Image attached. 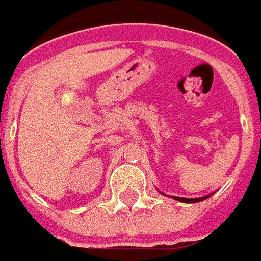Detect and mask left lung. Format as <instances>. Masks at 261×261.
Masks as SVG:
<instances>
[{
	"label": "left lung",
	"mask_w": 261,
	"mask_h": 261,
	"mask_svg": "<svg viewBox=\"0 0 261 261\" xmlns=\"http://www.w3.org/2000/svg\"><path fill=\"white\" fill-rule=\"evenodd\" d=\"M175 200H177V201L180 202H198V201H202V200H205V198H208V196L205 197H201V198H183V197H173Z\"/></svg>",
	"instance_id": "8db88e82"
}]
</instances>
